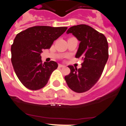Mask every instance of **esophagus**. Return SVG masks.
Returning a JSON list of instances; mask_svg holds the SVG:
<instances>
[{
    "mask_svg": "<svg viewBox=\"0 0 126 126\" xmlns=\"http://www.w3.org/2000/svg\"><path fill=\"white\" fill-rule=\"evenodd\" d=\"M64 66H65V65H62V64H59V67H64Z\"/></svg>",
    "mask_w": 126,
    "mask_h": 126,
    "instance_id": "esophagus-1",
    "label": "esophagus"
}]
</instances>
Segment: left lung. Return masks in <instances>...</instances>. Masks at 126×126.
<instances>
[{"label": "left lung", "instance_id": "obj_1", "mask_svg": "<svg viewBox=\"0 0 126 126\" xmlns=\"http://www.w3.org/2000/svg\"><path fill=\"white\" fill-rule=\"evenodd\" d=\"M67 33H72L80 42L75 57L81 58L84 62L79 69L69 65L71 72L64 79L71 90L84 93L101 77L109 57L108 41L102 33L86 24L71 27Z\"/></svg>", "mask_w": 126, "mask_h": 126}]
</instances>
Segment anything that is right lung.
I'll return each mask as SVG.
<instances>
[{
    "label": "right lung",
    "mask_w": 126,
    "mask_h": 126,
    "mask_svg": "<svg viewBox=\"0 0 126 126\" xmlns=\"http://www.w3.org/2000/svg\"><path fill=\"white\" fill-rule=\"evenodd\" d=\"M67 27L39 26L18 33L11 45V62L17 77L28 89L44 88L58 67L55 61L42 64V49H49L67 30Z\"/></svg>",
    "instance_id": "1"
}]
</instances>
